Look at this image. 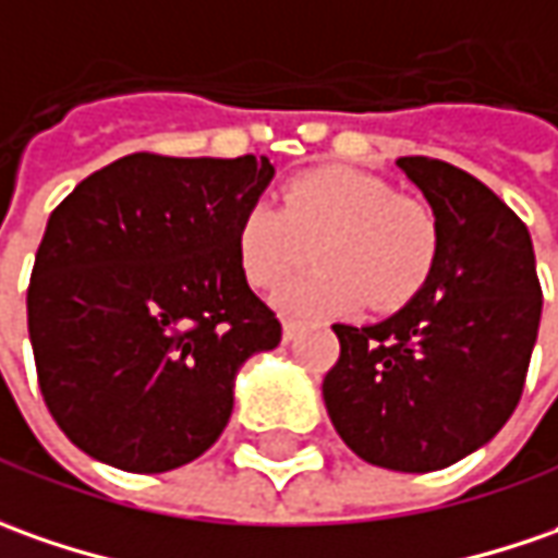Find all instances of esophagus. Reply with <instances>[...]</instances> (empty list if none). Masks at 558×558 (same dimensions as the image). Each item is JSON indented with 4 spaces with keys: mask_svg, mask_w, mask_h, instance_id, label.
I'll list each match as a JSON object with an SVG mask.
<instances>
[{
    "mask_svg": "<svg viewBox=\"0 0 558 558\" xmlns=\"http://www.w3.org/2000/svg\"><path fill=\"white\" fill-rule=\"evenodd\" d=\"M299 333V324L296 320H283V342H293Z\"/></svg>",
    "mask_w": 558,
    "mask_h": 558,
    "instance_id": "1",
    "label": "esophagus"
}]
</instances>
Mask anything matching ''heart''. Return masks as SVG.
Wrapping results in <instances>:
<instances>
[{"label":"heart","instance_id":"1","mask_svg":"<svg viewBox=\"0 0 558 558\" xmlns=\"http://www.w3.org/2000/svg\"><path fill=\"white\" fill-rule=\"evenodd\" d=\"M234 246L256 290L278 287L312 246L317 268L275 296L283 315H349L367 302L392 312L433 278L438 219L426 203L395 194L376 175L327 166L293 179L278 206L253 203L238 221Z\"/></svg>","mask_w":558,"mask_h":558}]
</instances>
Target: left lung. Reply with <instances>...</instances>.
Wrapping results in <instances>:
<instances>
[{
  "instance_id": "obj_1",
  "label": "left lung",
  "mask_w": 558,
  "mask_h": 558,
  "mask_svg": "<svg viewBox=\"0 0 558 558\" xmlns=\"http://www.w3.org/2000/svg\"><path fill=\"white\" fill-rule=\"evenodd\" d=\"M398 169L438 219L433 278L379 324H333L339 361L324 404L361 460L435 472L512 416L544 299L529 228L488 184L429 157H401Z\"/></svg>"
}]
</instances>
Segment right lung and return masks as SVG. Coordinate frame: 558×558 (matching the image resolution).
<instances>
[{
	"mask_svg": "<svg viewBox=\"0 0 558 558\" xmlns=\"http://www.w3.org/2000/svg\"><path fill=\"white\" fill-rule=\"evenodd\" d=\"M271 179L253 154H129L51 213L27 327L43 398L80 451L169 472L216 445L238 371L280 342L234 246Z\"/></svg>",
	"mask_w": 558,
	"mask_h": 558,
	"instance_id": "right-lung-1",
	"label": "right lung"
}]
</instances>
